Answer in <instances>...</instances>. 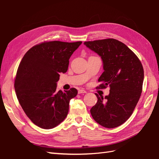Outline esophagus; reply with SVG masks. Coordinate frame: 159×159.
<instances>
[{"label":"esophagus","mask_w":159,"mask_h":159,"mask_svg":"<svg viewBox=\"0 0 159 159\" xmlns=\"http://www.w3.org/2000/svg\"><path fill=\"white\" fill-rule=\"evenodd\" d=\"M87 92L85 90H84V89H80L79 90H78V94H82V93H86Z\"/></svg>","instance_id":"1"}]
</instances>
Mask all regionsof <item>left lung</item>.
<instances>
[{"mask_svg": "<svg viewBox=\"0 0 159 159\" xmlns=\"http://www.w3.org/2000/svg\"><path fill=\"white\" fill-rule=\"evenodd\" d=\"M100 56L104 71L98 81L100 87L109 86V94L98 96L90 113L98 124L105 128L117 127L125 122L141 96L143 69L137 56L122 42L114 39L84 42Z\"/></svg>", "mask_w": 159, "mask_h": 159, "instance_id": "1", "label": "left lung"}]
</instances>
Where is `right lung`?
<instances>
[{"label": "right lung", "instance_id": "add662e5", "mask_svg": "<svg viewBox=\"0 0 159 159\" xmlns=\"http://www.w3.org/2000/svg\"><path fill=\"white\" fill-rule=\"evenodd\" d=\"M82 41H58L34 45L21 61L15 80L17 98L24 111L35 125L56 127L68 114L69 101L77 90H56L61 73L67 71L69 58Z\"/></svg>", "mask_w": 159, "mask_h": 159}]
</instances>
